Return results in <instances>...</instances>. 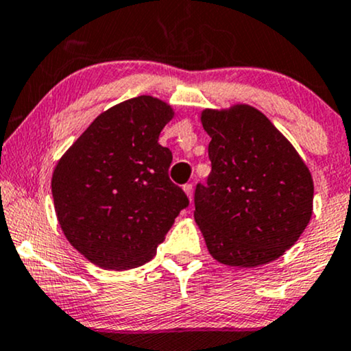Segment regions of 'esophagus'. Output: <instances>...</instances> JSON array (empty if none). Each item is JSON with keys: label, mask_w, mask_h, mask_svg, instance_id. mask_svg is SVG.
Masks as SVG:
<instances>
[{"label": "esophagus", "mask_w": 351, "mask_h": 351, "mask_svg": "<svg viewBox=\"0 0 351 351\" xmlns=\"http://www.w3.org/2000/svg\"><path fill=\"white\" fill-rule=\"evenodd\" d=\"M183 191L186 193V196L189 198V201H191V198H193V184H184Z\"/></svg>", "instance_id": "esophagus-1"}]
</instances>
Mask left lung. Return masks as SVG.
<instances>
[{
  "instance_id": "obj_1",
  "label": "left lung",
  "mask_w": 351,
  "mask_h": 351,
  "mask_svg": "<svg viewBox=\"0 0 351 351\" xmlns=\"http://www.w3.org/2000/svg\"><path fill=\"white\" fill-rule=\"evenodd\" d=\"M211 173L195 191V221L209 254L232 267L272 263L299 241L313 209V180L292 143L247 104L204 108Z\"/></svg>"
}]
</instances>
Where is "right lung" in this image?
<instances>
[{
	"mask_svg": "<svg viewBox=\"0 0 351 351\" xmlns=\"http://www.w3.org/2000/svg\"><path fill=\"white\" fill-rule=\"evenodd\" d=\"M173 115L152 95L117 104L56 165L51 188L60 229L92 264L127 271L148 263L188 206L168 178L171 152L158 143Z\"/></svg>",
	"mask_w": 351,
	"mask_h": 351,
	"instance_id": "right-lung-1",
	"label": "right lung"
}]
</instances>
